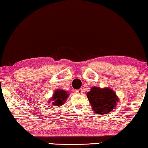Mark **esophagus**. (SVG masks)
<instances>
[{"mask_svg":"<svg viewBox=\"0 0 148 148\" xmlns=\"http://www.w3.org/2000/svg\"><path fill=\"white\" fill-rule=\"evenodd\" d=\"M84 89L83 88H80V89H78V90H76V92H77V94H79V95H82L83 94V92H84Z\"/></svg>","mask_w":148,"mask_h":148,"instance_id":"obj_1","label":"esophagus"}]
</instances>
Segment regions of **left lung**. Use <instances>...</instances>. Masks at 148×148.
I'll use <instances>...</instances> for the list:
<instances>
[{
    "label": "left lung",
    "instance_id": "8db88e82",
    "mask_svg": "<svg viewBox=\"0 0 148 148\" xmlns=\"http://www.w3.org/2000/svg\"><path fill=\"white\" fill-rule=\"evenodd\" d=\"M86 95L93 111L98 115H106L110 113L119 101L115 92L109 88L92 87Z\"/></svg>",
    "mask_w": 148,
    "mask_h": 148
}]
</instances>
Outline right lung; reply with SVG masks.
<instances>
[{
    "mask_svg": "<svg viewBox=\"0 0 148 148\" xmlns=\"http://www.w3.org/2000/svg\"><path fill=\"white\" fill-rule=\"evenodd\" d=\"M69 95L66 90H61V89H58L55 91L53 94V97H51V101H52V108L55 107L56 106H61L64 104V102L68 99ZM50 102V100L49 101Z\"/></svg>",
    "mask_w": 148,
    "mask_h": 148,
    "instance_id": "add662e5",
    "label": "right lung"
}]
</instances>
